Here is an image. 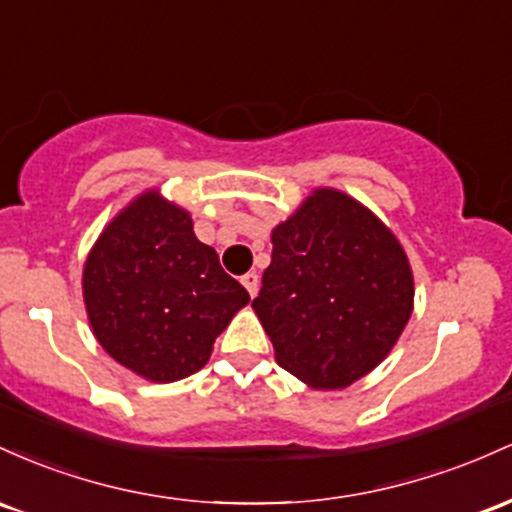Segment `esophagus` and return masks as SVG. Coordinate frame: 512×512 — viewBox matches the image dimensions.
Instances as JSON below:
<instances>
[{
    "instance_id": "1",
    "label": "esophagus",
    "mask_w": 512,
    "mask_h": 512,
    "mask_svg": "<svg viewBox=\"0 0 512 512\" xmlns=\"http://www.w3.org/2000/svg\"><path fill=\"white\" fill-rule=\"evenodd\" d=\"M241 285H244L246 290H249L251 297H256V292H258V273L249 271L246 275H241Z\"/></svg>"
}]
</instances>
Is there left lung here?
I'll return each mask as SVG.
<instances>
[{"label": "left lung", "instance_id": "8db88e82", "mask_svg": "<svg viewBox=\"0 0 512 512\" xmlns=\"http://www.w3.org/2000/svg\"><path fill=\"white\" fill-rule=\"evenodd\" d=\"M271 241L251 307L278 365L314 389H343L375 370L413 312L399 239L355 198L317 188Z\"/></svg>", "mask_w": 512, "mask_h": 512}]
</instances>
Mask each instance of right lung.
I'll return each mask as SVG.
<instances>
[{
	"label": "right lung",
	"mask_w": 512,
	"mask_h": 512,
	"mask_svg": "<svg viewBox=\"0 0 512 512\" xmlns=\"http://www.w3.org/2000/svg\"><path fill=\"white\" fill-rule=\"evenodd\" d=\"M84 304L103 350L149 382H176L210 360L249 292L222 271L193 220L157 191L137 195L84 263Z\"/></svg>",
	"instance_id": "right-lung-1"
}]
</instances>
